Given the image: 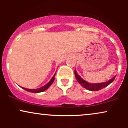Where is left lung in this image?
Here are the masks:
<instances>
[{
  "label": "left lung",
  "mask_w": 128,
  "mask_h": 128,
  "mask_svg": "<svg viewBox=\"0 0 128 128\" xmlns=\"http://www.w3.org/2000/svg\"><path fill=\"white\" fill-rule=\"evenodd\" d=\"M74 75H75V78L76 80H78V82L84 88H86V90L90 91H99L100 90L104 88L105 87L109 86L111 82H112V81L115 79L116 78L115 76L113 78L110 79L108 81L105 82L91 84L87 82L86 80H84L82 78H81L77 74L76 70H74Z\"/></svg>",
  "instance_id": "obj_1"
}]
</instances>
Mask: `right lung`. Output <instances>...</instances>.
Here are the masks:
<instances>
[{"instance_id": "1", "label": "right lung", "mask_w": 128, "mask_h": 128, "mask_svg": "<svg viewBox=\"0 0 128 128\" xmlns=\"http://www.w3.org/2000/svg\"><path fill=\"white\" fill-rule=\"evenodd\" d=\"M55 74H56V73H55V74H54V76L52 77V78L50 79V80L49 82H48V84H46L45 86H42V87H40V88H38L28 89V88H23V87H22V88L23 89H24V90L27 91V92H33V93H36V92H44V91H45L46 90L48 89V88H49V86L52 84V83L54 82V79H55Z\"/></svg>"}]
</instances>
